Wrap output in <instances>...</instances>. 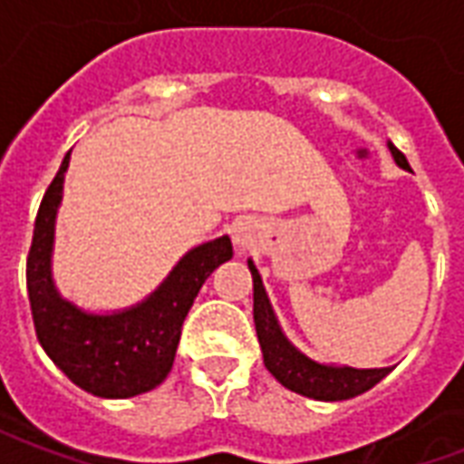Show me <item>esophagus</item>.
I'll return each mask as SVG.
<instances>
[{
	"instance_id": "obj_1",
	"label": "esophagus",
	"mask_w": 464,
	"mask_h": 464,
	"mask_svg": "<svg viewBox=\"0 0 464 464\" xmlns=\"http://www.w3.org/2000/svg\"><path fill=\"white\" fill-rule=\"evenodd\" d=\"M233 241L238 243V246H246V243H248V233H246L243 226H238V228L233 231Z\"/></svg>"
}]
</instances>
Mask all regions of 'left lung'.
<instances>
[{
  "mask_svg": "<svg viewBox=\"0 0 464 464\" xmlns=\"http://www.w3.org/2000/svg\"><path fill=\"white\" fill-rule=\"evenodd\" d=\"M388 149L402 169H410L402 151H398L392 143H388ZM248 268L253 276V321H256V333H258V343L263 350V362L281 385L305 398L333 402V400L355 398L372 385H378L380 380L388 375L390 368H335V365H321L315 360L305 358L301 350L293 348L288 338L283 335L253 261H248Z\"/></svg>",
  "mask_w": 464,
  "mask_h": 464,
  "instance_id": "8db88e82",
  "label": "left lung"
}]
</instances>
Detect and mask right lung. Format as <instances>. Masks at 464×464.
<instances>
[{"instance_id":"obj_1","label":"right lung","mask_w":464,"mask_h":464,"mask_svg":"<svg viewBox=\"0 0 464 464\" xmlns=\"http://www.w3.org/2000/svg\"><path fill=\"white\" fill-rule=\"evenodd\" d=\"M69 153L42 198L26 256V291L36 338L56 368L82 390L96 398H133L161 385L171 372L183 321L206 278L233 256L231 238L221 236L196 246L146 301L129 311L84 313L64 301L52 281L54 221Z\"/></svg>"}]
</instances>
